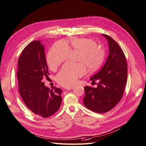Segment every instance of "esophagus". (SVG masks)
Returning <instances> with one entry per match:
<instances>
[{
	"instance_id": "obj_1",
	"label": "esophagus",
	"mask_w": 146,
	"mask_h": 146,
	"mask_svg": "<svg viewBox=\"0 0 146 146\" xmlns=\"http://www.w3.org/2000/svg\"><path fill=\"white\" fill-rule=\"evenodd\" d=\"M74 88L73 87H66L65 88V89H66V90H73Z\"/></svg>"
}]
</instances>
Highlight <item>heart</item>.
Segmentation results:
<instances>
[{"instance_id":"1","label":"heart","mask_w":146,"mask_h":146,"mask_svg":"<svg viewBox=\"0 0 146 146\" xmlns=\"http://www.w3.org/2000/svg\"><path fill=\"white\" fill-rule=\"evenodd\" d=\"M79 51L78 63L67 62L56 76L57 82L62 87L73 85L78 78L86 73L96 71L103 63L105 53L94 40L87 38L73 37L67 41L56 42L48 51L47 61L52 70H55L68 59L70 51Z\"/></svg>"}]
</instances>
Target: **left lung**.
Wrapping results in <instances>:
<instances>
[{"instance_id": "obj_1", "label": "left lung", "mask_w": 146, "mask_h": 146, "mask_svg": "<svg viewBox=\"0 0 146 146\" xmlns=\"http://www.w3.org/2000/svg\"><path fill=\"white\" fill-rule=\"evenodd\" d=\"M103 35L108 42L109 56L104 67L90 78L92 82L98 80V87L86 86L84 89V106L97 113L108 112L119 103L127 77V62L121 48L111 36Z\"/></svg>"}]
</instances>
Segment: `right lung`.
<instances>
[{
  "label": "right lung",
  "mask_w": 146,
  "mask_h": 146,
  "mask_svg": "<svg viewBox=\"0 0 146 146\" xmlns=\"http://www.w3.org/2000/svg\"><path fill=\"white\" fill-rule=\"evenodd\" d=\"M49 75L44 46L34 41L26 46L18 60V79L20 95L28 108L42 118L50 117L61 106L62 90L44 86L43 79Z\"/></svg>",
  "instance_id": "obj_1"
}]
</instances>
